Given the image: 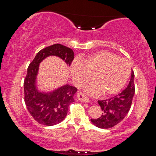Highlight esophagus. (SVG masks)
Wrapping results in <instances>:
<instances>
[{
    "label": "esophagus",
    "instance_id": "obj_1",
    "mask_svg": "<svg viewBox=\"0 0 156 156\" xmlns=\"http://www.w3.org/2000/svg\"><path fill=\"white\" fill-rule=\"evenodd\" d=\"M77 98H78V100H80L81 102H89V100L88 98L83 93H82V92H78L77 94Z\"/></svg>",
    "mask_w": 156,
    "mask_h": 156
}]
</instances>
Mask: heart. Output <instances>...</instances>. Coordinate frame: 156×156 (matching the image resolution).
Returning <instances> with one entry per match:
<instances>
[{
  "label": "heart",
  "instance_id": "b5f03b06",
  "mask_svg": "<svg viewBox=\"0 0 156 156\" xmlns=\"http://www.w3.org/2000/svg\"><path fill=\"white\" fill-rule=\"evenodd\" d=\"M71 73L77 87H82L90 81L95 82L86 88L91 95L101 93L108 96L117 94L130 76V64L126 59L113 53L101 51L94 54L79 62L71 65Z\"/></svg>",
  "mask_w": 156,
  "mask_h": 156
}]
</instances>
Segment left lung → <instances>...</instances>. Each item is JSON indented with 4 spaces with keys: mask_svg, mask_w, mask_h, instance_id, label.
I'll list each match as a JSON object with an SVG mask.
<instances>
[{
    "mask_svg": "<svg viewBox=\"0 0 156 156\" xmlns=\"http://www.w3.org/2000/svg\"><path fill=\"white\" fill-rule=\"evenodd\" d=\"M134 72L131 70V80L125 89L109 99L98 100L102 115L97 119H91L94 125L101 129H109L122 121L130 110L135 94Z\"/></svg>",
    "mask_w": 156,
    "mask_h": 156,
    "instance_id": "1",
    "label": "left lung"
}]
</instances>
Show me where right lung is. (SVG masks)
<instances>
[{"mask_svg":"<svg viewBox=\"0 0 156 156\" xmlns=\"http://www.w3.org/2000/svg\"><path fill=\"white\" fill-rule=\"evenodd\" d=\"M49 56L60 57L70 66L74 58V53L72 49L62 44H52L41 49L28 67L24 80L26 107L36 122L46 126L55 125L65 119L69 106L74 102L73 96L77 91L75 87L68 84L49 93L38 90L36 79L39 64Z\"/></svg>","mask_w":156,"mask_h":156,"instance_id":"1","label":"right lung"}]
</instances>
